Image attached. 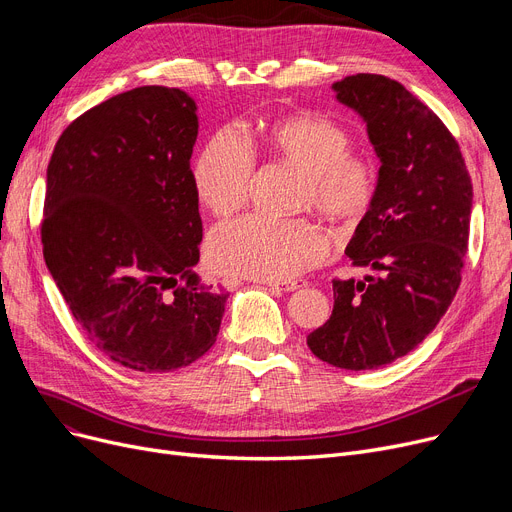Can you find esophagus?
<instances>
[{"mask_svg": "<svg viewBox=\"0 0 512 512\" xmlns=\"http://www.w3.org/2000/svg\"><path fill=\"white\" fill-rule=\"evenodd\" d=\"M261 284H265V286H270V290H274V292H290V290H297V288H301V286H305V282H299V280H288V282H280V280H263Z\"/></svg>", "mask_w": 512, "mask_h": 512, "instance_id": "1", "label": "esophagus"}]
</instances>
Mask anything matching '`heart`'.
<instances>
[{
	"label": "heart",
	"mask_w": 512,
	"mask_h": 512,
	"mask_svg": "<svg viewBox=\"0 0 512 512\" xmlns=\"http://www.w3.org/2000/svg\"><path fill=\"white\" fill-rule=\"evenodd\" d=\"M263 141L305 174L299 207L315 209L342 226L365 218L378 193V168L371 157L348 151L351 134L344 126L324 116H290L267 126ZM253 174V141H242L226 128L213 134L195 161V193L205 209L228 215L247 201ZM328 253L324 226L307 218L245 215L218 226L207 240L213 267L253 280L294 278Z\"/></svg>",
	"instance_id": "obj_1"
}]
</instances>
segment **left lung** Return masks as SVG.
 I'll return each instance as SVG.
<instances>
[{
	"instance_id": "obj_1",
	"label": "left lung",
	"mask_w": 512,
	"mask_h": 512,
	"mask_svg": "<svg viewBox=\"0 0 512 512\" xmlns=\"http://www.w3.org/2000/svg\"><path fill=\"white\" fill-rule=\"evenodd\" d=\"M367 124L382 166L378 193L346 255L380 276L334 280V309L307 336L340 369H378L432 332L461 284L473 184L444 122L396 80L355 74L332 85Z\"/></svg>"
}]
</instances>
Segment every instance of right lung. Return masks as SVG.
<instances>
[{
  "instance_id": "right-lung-1",
  "label": "right lung",
  "mask_w": 512,
  "mask_h": 512,
  "mask_svg": "<svg viewBox=\"0 0 512 512\" xmlns=\"http://www.w3.org/2000/svg\"><path fill=\"white\" fill-rule=\"evenodd\" d=\"M197 132L184 91L137 87L78 116L47 166V270L85 336L134 371L191 365L220 332L228 292L193 270Z\"/></svg>"
}]
</instances>
